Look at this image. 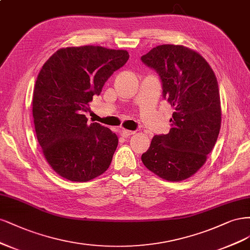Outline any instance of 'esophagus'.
I'll return each instance as SVG.
<instances>
[{"label":"esophagus","instance_id":"34e87169","mask_svg":"<svg viewBox=\"0 0 250 250\" xmlns=\"http://www.w3.org/2000/svg\"><path fill=\"white\" fill-rule=\"evenodd\" d=\"M120 134H122V136L125 137V138H127V137H130L131 135L135 134V132L128 131V130H122V131H120Z\"/></svg>","mask_w":250,"mask_h":250}]
</instances>
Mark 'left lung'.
Wrapping results in <instances>:
<instances>
[{
    "instance_id": "1",
    "label": "left lung",
    "mask_w": 250,
    "mask_h": 250,
    "mask_svg": "<svg viewBox=\"0 0 250 250\" xmlns=\"http://www.w3.org/2000/svg\"><path fill=\"white\" fill-rule=\"evenodd\" d=\"M141 60L158 72L164 99L174 108L170 131L156 135L141 160L166 181L187 180L206 163L218 138V82L203 56L184 45H158Z\"/></svg>"
}]
</instances>
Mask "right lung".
Segmentation results:
<instances>
[{
  "instance_id": "1",
  "label": "right lung",
  "mask_w": 250,
  "mask_h": 250,
  "mask_svg": "<svg viewBox=\"0 0 250 250\" xmlns=\"http://www.w3.org/2000/svg\"><path fill=\"white\" fill-rule=\"evenodd\" d=\"M125 50L84 45L58 50L40 69L33 92L35 132L47 163L62 178L88 182L109 168L118 138L87 124L93 95L128 60Z\"/></svg>"
}]
</instances>
